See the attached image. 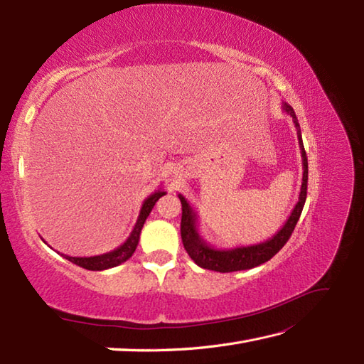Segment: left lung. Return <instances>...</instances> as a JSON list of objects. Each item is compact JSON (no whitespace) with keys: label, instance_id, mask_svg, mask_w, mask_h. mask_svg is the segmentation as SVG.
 Masks as SVG:
<instances>
[{"label":"left lung","instance_id":"8db88e82","mask_svg":"<svg viewBox=\"0 0 364 364\" xmlns=\"http://www.w3.org/2000/svg\"><path fill=\"white\" fill-rule=\"evenodd\" d=\"M283 111L289 115L294 122V127L297 129V139L301 154V168H304V176H301V186L299 194V202L294 206V210L284 225L277 231V233L267 239L264 242L253 244V245H241L235 247V249H215V247L208 244L202 235L198 233V215L194 211V208L189 205V202L181 194H178L181 200L183 215H181V239L183 245L186 249L189 257L194 259L197 266L203 269L214 270V272H236V270H247L252 267H257L262 262L269 261L270 258L282 250V247L288 242L294 228L297 225V220L304 210L305 200H306V186H308V159L304 149V142H301V131L299 120L296 117L292 107L288 103H283Z\"/></svg>","mask_w":364,"mask_h":364}]
</instances>
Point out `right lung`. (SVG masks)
Listing matches in <instances>:
<instances>
[{
  "instance_id": "obj_1",
  "label": "right lung",
  "mask_w": 364,
  "mask_h": 364,
  "mask_svg": "<svg viewBox=\"0 0 364 364\" xmlns=\"http://www.w3.org/2000/svg\"><path fill=\"white\" fill-rule=\"evenodd\" d=\"M166 196V191L158 189L156 192H153L150 197H146L142 203L141 208V213H139V218L136 225L131 231V235L128 236V239L125 242H123L117 249L112 250V252H107L103 255H97V257H68V255H63L65 259H68L73 264L84 267L87 270H106V269H111L122 264V262H125L127 259H129L133 257V253L136 252V247L139 244V237H141V231L144 223L149 218V214L151 213L154 203L158 202V200Z\"/></svg>"
}]
</instances>
